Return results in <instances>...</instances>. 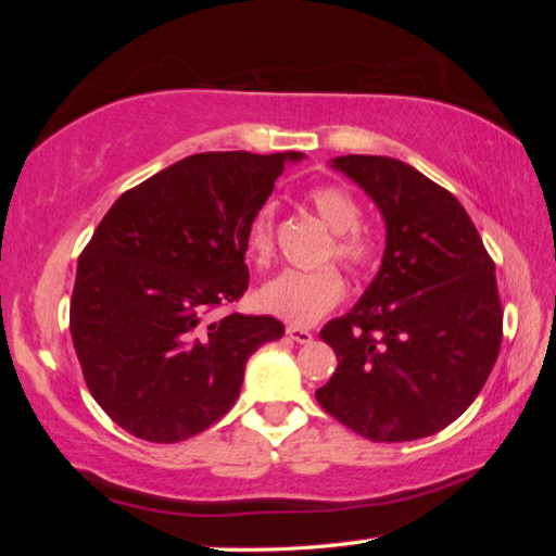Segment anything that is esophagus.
I'll return each instance as SVG.
<instances>
[{"label": "esophagus", "mask_w": 556, "mask_h": 556, "mask_svg": "<svg viewBox=\"0 0 556 556\" xmlns=\"http://www.w3.org/2000/svg\"><path fill=\"white\" fill-rule=\"evenodd\" d=\"M287 336L291 338V341H296V343H312L314 341V333L306 331V328H299V326H289L287 328Z\"/></svg>", "instance_id": "esophagus-1"}]
</instances>
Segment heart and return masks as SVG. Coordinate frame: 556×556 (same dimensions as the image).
Instances as JSON below:
<instances>
[{
  "instance_id": "1",
  "label": "heart",
  "mask_w": 556,
  "mask_h": 556,
  "mask_svg": "<svg viewBox=\"0 0 556 556\" xmlns=\"http://www.w3.org/2000/svg\"><path fill=\"white\" fill-rule=\"evenodd\" d=\"M306 201L333 232L326 248V260H336L355 277H365L378 265L380 244L370 232L361 230L363 211L341 186H316ZM250 257L265 265L275 252V203H262L248 225ZM345 285L341 271L326 265L312 271L285 269L257 289L255 304L260 312L277 316L291 326H308L326 312L341 304Z\"/></svg>"
}]
</instances>
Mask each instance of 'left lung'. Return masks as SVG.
<instances>
[{
    "mask_svg": "<svg viewBox=\"0 0 556 556\" xmlns=\"http://www.w3.org/2000/svg\"><path fill=\"white\" fill-rule=\"evenodd\" d=\"M378 205L388 240L378 277L321 328L338 368L321 407L370 441H414L448 427L491 375L503 341L495 265L446 188L390 156H336Z\"/></svg>",
    "mask_w": 556,
    "mask_h": 556,
    "instance_id": "left-lung-1",
    "label": "left lung"
}]
</instances>
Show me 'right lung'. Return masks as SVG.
Masks as SVG:
<instances>
[{
  "label": "right lung",
  "mask_w": 556,
  "mask_h": 556,
  "mask_svg": "<svg viewBox=\"0 0 556 556\" xmlns=\"http://www.w3.org/2000/svg\"><path fill=\"white\" fill-rule=\"evenodd\" d=\"M301 152H205L119 195L83 250L71 336L83 378L131 437L176 444L238 400L244 363L285 336L271 316L218 306L248 289V225Z\"/></svg>",
  "instance_id": "right-lung-1"
}]
</instances>
